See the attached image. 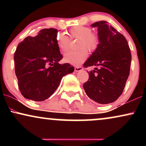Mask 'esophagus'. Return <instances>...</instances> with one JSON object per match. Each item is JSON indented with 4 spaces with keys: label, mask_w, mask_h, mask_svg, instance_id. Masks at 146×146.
Returning a JSON list of instances; mask_svg holds the SVG:
<instances>
[{
    "label": "esophagus",
    "mask_w": 146,
    "mask_h": 146,
    "mask_svg": "<svg viewBox=\"0 0 146 146\" xmlns=\"http://www.w3.org/2000/svg\"><path fill=\"white\" fill-rule=\"evenodd\" d=\"M74 69L75 72H78V71H82V70H83V68L82 67V66H75Z\"/></svg>",
    "instance_id": "obj_1"
}]
</instances>
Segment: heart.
Instances as JSON below:
<instances>
[{"mask_svg": "<svg viewBox=\"0 0 146 146\" xmlns=\"http://www.w3.org/2000/svg\"><path fill=\"white\" fill-rule=\"evenodd\" d=\"M89 27L76 26L70 30L69 36L71 38H78V48L77 51H69L64 55V61L70 64L78 66L82 64L88 57V51L94 52L99 44V38L91 33ZM56 44L61 51H66L69 46V38L63 33H58L56 38ZM87 48L86 49V48Z\"/></svg>", "mask_w": 146, "mask_h": 146, "instance_id": "obj_1", "label": "heart"}]
</instances>
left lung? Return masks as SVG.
<instances>
[{
    "mask_svg": "<svg viewBox=\"0 0 146 146\" xmlns=\"http://www.w3.org/2000/svg\"><path fill=\"white\" fill-rule=\"evenodd\" d=\"M91 27L98 28L99 44L84 64V67L95 68L88 72L89 79L83 88L90 99L107 104L123 93L130 74L131 53L125 37L106 21L96 22Z\"/></svg>",
    "mask_w": 146,
    "mask_h": 146,
    "instance_id": "obj_1",
    "label": "left lung"
}]
</instances>
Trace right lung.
<instances>
[{
	"label": "right lung",
	"instance_id": "1",
	"mask_svg": "<svg viewBox=\"0 0 146 146\" xmlns=\"http://www.w3.org/2000/svg\"><path fill=\"white\" fill-rule=\"evenodd\" d=\"M58 32L53 28L43 29L18 45L14 53L15 73L25 98L44 101L56 91L62 78L74 71L70 64H59L62 55L56 44Z\"/></svg>",
	"mask_w": 146,
	"mask_h": 146
}]
</instances>
